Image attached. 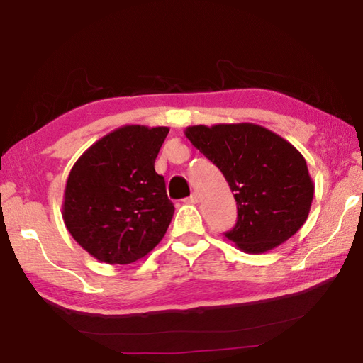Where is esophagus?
<instances>
[{
  "instance_id": "34e87169",
  "label": "esophagus",
  "mask_w": 363,
  "mask_h": 363,
  "mask_svg": "<svg viewBox=\"0 0 363 363\" xmlns=\"http://www.w3.org/2000/svg\"><path fill=\"white\" fill-rule=\"evenodd\" d=\"M199 200H200V196H199V194H195V192H194L192 195H190V196H189V199H187L186 201H187V203H194V205H195V203H199Z\"/></svg>"
}]
</instances>
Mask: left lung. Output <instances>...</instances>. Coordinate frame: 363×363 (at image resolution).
<instances>
[{"instance_id": "left-lung-1", "label": "left lung", "mask_w": 363, "mask_h": 363, "mask_svg": "<svg viewBox=\"0 0 363 363\" xmlns=\"http://www.w3.org/2000/svg\"><path fill=\"white\" fill-rule=\"evenodd\" d=\"M186 138L224 174L237 201L227 240L250 255L277 248L304 225L314 181L301 152L255 123L186 128Z\"/></svg>"}]
</instances>
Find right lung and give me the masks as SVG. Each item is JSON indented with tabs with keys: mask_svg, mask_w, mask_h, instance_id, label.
Wrapping results in <instances>:
<instances>
[{
	"mask_svg": "<svg viewBox=\"0 0 363 363\" xmlns=\"http://www.w3.org/2000/svg\"><path fill=\"white\" fill-rule=\"evenodd\" d=\"M169 128L126 125L86 149L65 184L62 218L83 250L107 264H131L167 233L174 206L155 158Z\"/></svg>",
	"mask_w": 363,
	"mask_h": 363,
	"instance_id": "right-lung-1",
	"label": "right lung"
}]
</instances>
